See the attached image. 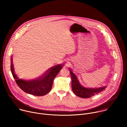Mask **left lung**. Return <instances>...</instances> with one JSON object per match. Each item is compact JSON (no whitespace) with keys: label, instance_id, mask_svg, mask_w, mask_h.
I'll list each match as a JSON object with an SVG mask.
<instances>
[{"label":"left lung","instance_id":"1","mask_svg":"<svg viewBox=\"0 0 127 127\" xmlns=\"http://www.w3.org/2000/svg\"><path fill=\"white\" fill-rule=\"evenodd\" d=\"M70 73L71 77V86L72 91L74 94L81 98H89L95 95L101 93L104 90L106 86H103L98 88H90L83 86L80 84L76 75L72 72L69 68Z\"/></svg>","mask_w":127,"mask_h":127}]
</instances>
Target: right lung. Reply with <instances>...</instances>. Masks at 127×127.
Instances as JSON below:
<instances>
[{
    "label": "right lung",
    "mask_w": 127,
    "mask_h": 127,
    "mask_svg": "<svg viewBox=\"0 0 127 127\" xmlns=\"http://www.w3.org/2000/svg\"><path fill=\"white\" fill-rule=\"evenodd\" d=\"M63 67L62 64L51 67L42 76L32 80L20 78L14 72L12 57H11L10 69L17 85L24 92L35 96H43L50 92L54 78Z\"/></svg>",
    "instance_id": "right-lung-1"
}]
</instances>
